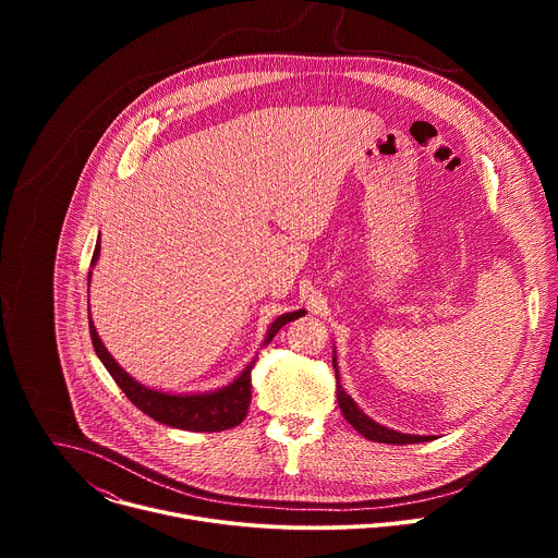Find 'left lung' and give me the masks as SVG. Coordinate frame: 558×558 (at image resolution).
<instances>
[{
    "mask_svg": "<svg viewBox=\"0 0 558 558\" xmlns=\"http://www.w3.org/2000/svg\"><path fill=\"white\" fill-rule=\"evenodd\" d=\"M333 368H336V357H333ZM336 379H338V404L342 415L347 417V422L366 439L371 441H379V444H397V446H404V444H417V441H430L433 437H422V435H404V433H397L390 430L386 426H379L377 422H373L366 413H362L357 409V404L351 400V397L344 392V388L340 386V377H338V368H336Z\"/></svg>",
    "mask_w": 558,
    "mask_h": 558,
    "instance_id": "left-lung-1",
    "label": "left lung"
}]
</instances>
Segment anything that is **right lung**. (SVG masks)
I'll list each match as a JSON object with an SVG mask.
<instances>
[{
  "instance_id": "obj_1",
  "label": "right lung",
  "mask_w": 558,
  "mask_h": 558,
  "mask_svg": "<svg viewBox=\"0 0 558 558\" xmlns=\"http://www.w3.org/2000/svg\"><path fill=\"white\" fill-rule=\"evenodd\" d=\"M99 252H101V241H97L95 254H93V265L99 260ZM90 276L88 274V287H90ZM306 311H293V313H284L280 317H276V323L269 327L265 344H269L274 340V336L295 317L304 315ZM90 338H93V347L99 355V360L104 362V366L108 368V373L114 377V381L119 384V388L125 392L128 400L143 411L145 415H149L154 422L166 424L172 428H181V430H194V433H218V430H227L241 424L247 417L250 411V402H252V368L256 364V360L238 375L229 386L214 390V392H198V395H172V392H161V390H151L143 384H138L136 379H132L108 353V349L104 347L101 338L97 336V329L90 320Z\"/></svg>"
}]
</instances>
